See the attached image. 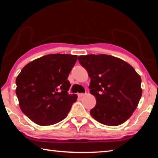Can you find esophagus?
I'll return each mask as SVG.
<instances>
[{
	"instance_id": "1",
	"label": "esophagus",
	"mask_w": 158,
	"mask_h": 158,
	"mask_svg": "<svg viewBox=\"0 0 158 158\" xmlns=\"http://www.w3.org/2000/svg\"><path fill=\"white\" fill-rule=\"evenodd\" d=\"M85 94V93H78V96L79 98H81L83 96H84Z\"/></svg>"
}]
</instances>
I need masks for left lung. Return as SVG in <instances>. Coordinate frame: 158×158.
Returning <instances> with one entry per match:
<instances>
[{"mask_svg":"<svg viewBox=\"0 0 158 158\" xmlns=\"http://www.w3.org/2000/svg\"><path fill=\"white\" fill-rule=\"evenodd\" d=\"M78 60L88 72L90 94L97 102L90 115L109 126L123 123L137 109L142 95L140 76L129 63L110 55L79 56Z\"/></svg>","mask_w":158,"mask_h":158,"instance_id":"1","label":"left lung"}]
</instances>
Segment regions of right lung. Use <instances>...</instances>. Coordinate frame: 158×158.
I'll use <instances>...</instances> for the list:
<instances>
[{"mask_svg":"<svg viewBox=\"0 0 158 158\" xmlns=\"http://www.w3.org/2000/svg\"><path fill=\"white\" fill-rule=\"evenodd\" d=\"M77 55L49 54L23 67L16 79L21 110L41 126L58 123L68 116L76 94H68V77Z\"/></svg>","mask_w":158,"mask_h":158,"instance_id":"1","label":"right lung"}]
</instances>
